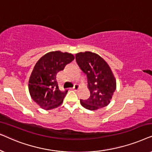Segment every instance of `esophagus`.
Masks as SVG:
<instances>
[{"label":"esophagus","instance_id":"esophagus-1","mask_svg":"<svg viewBox=\"0 0 152 152\" xmlns=\"http://www.w3.org/2000/svg\"><path fill=\"white\" fill-rule=\"evenodd\" d=\"M78 88H79V85L77 84H75V86L72 87V90L74 91H77Z\"/></svg>","mask_w":152,"mask_h":152}]
</instances>
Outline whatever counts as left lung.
Masks as SVG:
<instances>
[{"mask_svg":"<svg viewBox=\"0 0 152 152\" xmlns=\"http://www.w3.org/2000/svg\"><path fill=\"white\" fill-rule=\"evenodd\" d=\"M76 61L87 76L90 97L80 99L82 107L94 111L107 107L116 89V80L108 64L97 54L91 52L75 55Z\"/></svg>","mask_w":152,"mask_h":152,"instance_id":"8db88e82","label":"left lung"}]
</instances>
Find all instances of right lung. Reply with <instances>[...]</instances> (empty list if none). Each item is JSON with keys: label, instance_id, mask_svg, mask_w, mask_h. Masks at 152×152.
Listing matches in <instances>:
<instances>
[{"label": "right lung", "instance_id": "add662e5", "mask_svg": "<svg viewBox=\"0 0 152 152\" xmlns=\"http://www.w3.org/2000/svg\"><path fill=\"white\" fill-rule=\"evenodd\" d=\"M74 59L70 53L50 52L35 64L29 80V92L33 100L42 109H55L63 102L68 91L60 90L56 76Z\"/></svg>", "mask_w": 152, "mask_h": 152}]
</instances>
